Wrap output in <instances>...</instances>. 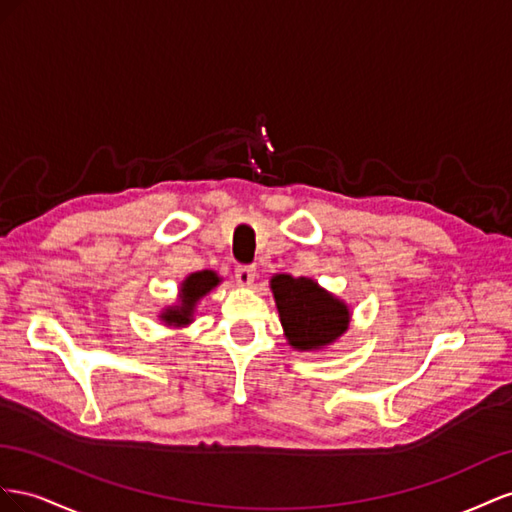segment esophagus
<instances>
[{
	"label": "esophagus",
	"mask_w": 512,
	"mask_h": 512,
	"mask_svg": "<svg viewBox=\"0 0 512 512\" xmlns=\"http://www.w3.org/2000/svg\"><path fill=\"white\" fill-rule=\"evenodd\" d=\"M255 279H257V270L251 266H240L236 270V281L242 287H251L255 283Z\"/></svg>",
	"instance_id": "34e87169"
}]
</instances>
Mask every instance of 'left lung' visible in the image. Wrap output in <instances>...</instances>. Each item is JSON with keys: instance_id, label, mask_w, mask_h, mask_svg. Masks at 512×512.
<instances>
[{"instance_id": "8db88e82", "label": "left lung", "mask_w": 512, "mask_h": 512, "mask_svg": "<svg viewBox=\"0 0 512 512\" xmlns=\"http://www.w3.org/2000/svg\"><path fill=\"white\" fill-rule=\"evenodd\" d=\"M270 291L287 345L296 352H324L349 330L352 321L349 304L309 276L274 274Z\"/></svg>"}]
</instances>
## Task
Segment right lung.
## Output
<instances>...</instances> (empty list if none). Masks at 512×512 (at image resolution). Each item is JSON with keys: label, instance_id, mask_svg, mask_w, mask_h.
I'll list each match as a JSON object with an SVG mask.
<instances>
[{"label": "right lung", "instance_id": "right-lung-1", "mask_svg": "<svg viewBox=\"0 0 512 512\" xmlns=\"http://www.w3.org/2000/svg\"><path fill=\"white\" fill-rule=\"evenodd\" d=\"M223 276H218L214 270H201V272H191L178 287V298H175L173 304L163 306L158 311L160 324H165L167 328H186L195 321V311L197 304L201 302L203 296H208L210 291L221 285Z\"/></svg>", "mask_w": 512, "mask_h": 512}]
</instances>
